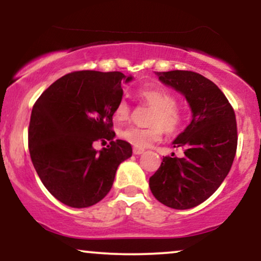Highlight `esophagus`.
I'll return each mask as SVG.
<instances>
[{
    "label": "esophagus",
    "mask_w": 261,
    "mask_h": 261,
    "mask_svg": "<svg viewBox=\"0 0 261 261\" xmlns=\"http://www.w3.org/2000/svg\"><path fill=\"white\" fill-rule=\"evenodd\" d=\"M134 154H142L143 152H145V149L143 148H137V147H134Z\"/></svg>",
    "instance_id": "34e87169"
}]
</instances>
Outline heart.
<instances>
[{"label":"heart","instance_id":"obj_1","mask_svg":"<svg viewBox=\"0 0 261 261\" xmlns=\"http://www.w3.org/2000/svg\"><path fill=\"white\" fill-rule=\"evenodd\" d=\"M136 97L145 106L151 108L148 113L147 127H126L119 131V137L137 148H146L157 142L167 133H175L182 126L184 112L176 104V98L172 92L154 85L141 87L136 91ZM116 121L130 120L131 108L126 100H120L114 109Z\"/></svg>","mask_w":261,"mask_h":261}]
</instances>
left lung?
Here are the masks:
<instances>
[{
	"mask_svg": "<svg viewBox=\"0 0 261 261\" xmlns=\"http://www.w3.org/2000/svg\"><path fill=\"white\" fill-rule=\"evenodd\" d=\"M157 76L184 94L193 120L173 142L184 155L164 157L149 178V188L168 207H195L217 190L232 167L238 142L234 110L222 91L202 74L175 70Z\"/></svg>",
	"mask_w": 261,
	"mask_h": 261,
	"instance_id": "left-lung-1",
	"label": "left lung"
}]
</instances>
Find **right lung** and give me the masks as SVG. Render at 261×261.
Here are the masks:
<instances>
[{
  "mask_svg": "<svg viewBox=\"0 0 261 261\" xmlns=\"http://www.w3.org/2000/svg\"><path fill=\"white\" fill-rule=\"evenodd\" d=\"M119 71H74L53 83L33 107L29 153L44 187L71 207L99 202L113 187L119 164L133 154L130 143L115 140L113 115L122 99ZM95 140L110 145L98 152Z\"/></svg>",
  "mask_w": 261,
  "mask_h": 261,
  "instance_id": "add662e5",
  "label": "right lung"
}]
</instances>
